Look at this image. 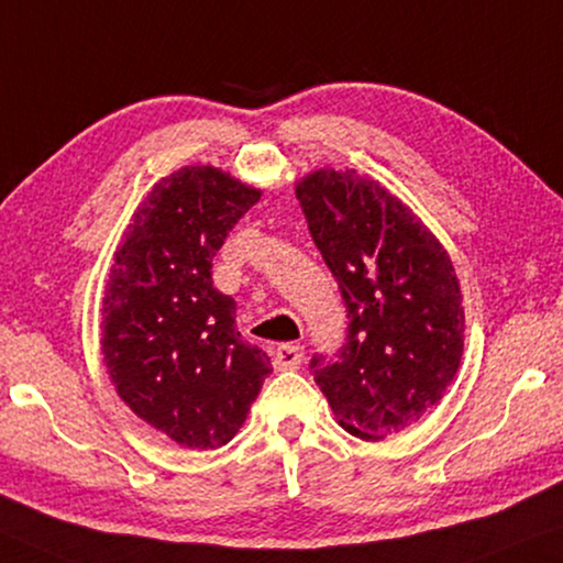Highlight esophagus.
<instances>
[{
    "label": "esophagus",
    "mask_w": 563,
    "mask_h": 563,
    "mask_svg": "<svg viewBox=\"0 0 563 563\" xmlns=\"http://www.w3.org/2000/svg\"><path fill=\"white\" fill-rule=\"evenodd\" d=\"M275 367L278 369H296L303 362V346L300 344H280L275 350Z\"/></svg>",
    "instance_id": "obj_1"
}]
</instances>
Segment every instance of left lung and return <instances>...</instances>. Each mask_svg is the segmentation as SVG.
Segmentation results:
<instances>
[{"label":"left lung","mask_w":563,"mask_h":563,"mask_svg":"<svg viewBox=\"0 0 563 563\" xmlns=\"http://www.w3.org/2000/svg\"><path fill=\"white\" fill-rule=\"evenodd\" d=\"M296 196L350 319L334 360L313 354V379L344 431L379 441L439 406L456 375L464 308L454 265L377 180L323 168Z\"/></svg>","instance_id":"left-lung-1"}]
</instances>
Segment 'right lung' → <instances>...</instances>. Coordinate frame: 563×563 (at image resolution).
Listing matches in <instances>:
<instances>
[{"instance_id": "right-lung-1", "label": "right lung", "mask_w": 563, "mask_h": 563, "mask_svg": "<svg viewBox=\"0 0 563 563\" xmlns=\"http://www.w3.org/2000/svg\"><path fill=\"white\" fill-rule=\"evenodd\" d=\"M260 191L211 165L157 180L126 227L101 308V352L120 398L180 446L234 439L271 357L234 327L211 260Z\"/></svg>"}]
</instances>
